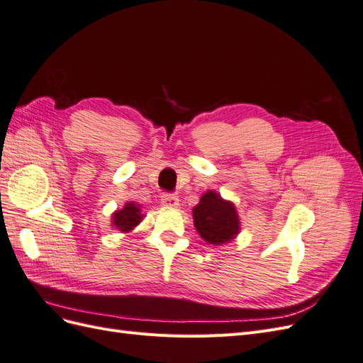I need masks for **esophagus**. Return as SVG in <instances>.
Wrapping results in <instances>:
<instances>
[{
	"instance_id": "obj_1",
	"label": "esophagus",
	"mask_w": 363,
	"mask_h": 363,
	"mask_svg": "<svg viewBox=\"0 0 363 363\" xmlns=\"http://www.w3.org/2000/svg\"><path fill=\"white\" fill-rule=\"evenodd\" d=\"M160 203L164 207H179L180 206V200L175 195H172V194H163L160 196Z\"/></svg>"
}]
</instances>
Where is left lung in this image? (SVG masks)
<instances>
[{
  "label": "left lung",
  "instance_id": "1",
  "mask_svg": "<svg viewBox=\"0 0 363 363\" xmlns=\"http://www.w3.org/2000/svg\"><path fill=\"white\" fill-rule=\"evenodd\" d=\"M192 218L195 230L211 245L232 242L240 232L236 206L212 189L201 195L200 203L192 208Z\"/></svg>",
  "mask_w": 363,
  "mask_h": 363
}]
</instances>
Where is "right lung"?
<instances>
[{
    "label": "right lung",
    "instance_id": "right-lung-1",
    "mask_svg": "<svg viewBox=\"0 0 363 363\" xmlns=\"http://www.w3.org/2000/svg\"><path fill=\"white\" fill-rule=\"evenodd\" d=\"M145 213H142V206L135 201H127L123 208L112 213V227L123 233H130L140 224Z\"/></svg>",
    "mask_w": 363,
    "mask_h": 363
}]
</instances>
